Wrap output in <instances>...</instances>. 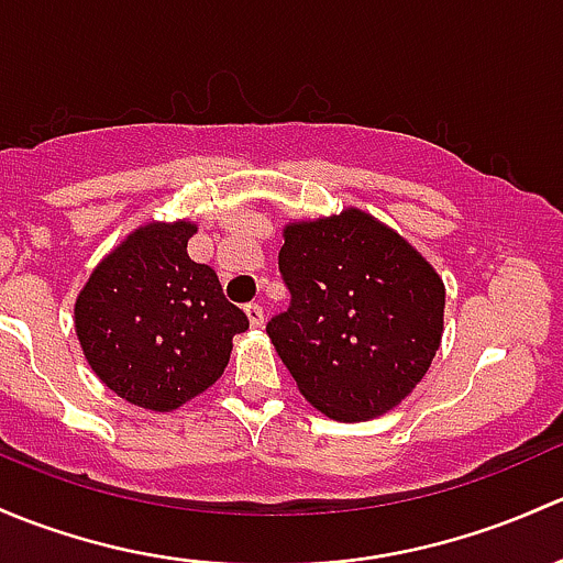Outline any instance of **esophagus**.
Instances as JSON below:
<instances>
[{"mask_svg": "<svg viewBox=\"0 0 563 563\" xmlns=\"http://www.w3.org/2000/svg\"><path fill=\"white\" fill-rule=\"evenodd\" d=\"M243 311H246L249 324H252V328H260V324H263V306L246 303V306H243Z\"/></svg>", "mask_w": 563, "mask_h": 563, "instance_id": "esophagus-1", "label": "esophagus"}]
</instances>
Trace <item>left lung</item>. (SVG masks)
<instances>
[{
	"label": "left lung",
	"instance_id": "8db88e82",
	"mask_svg": "<svg viewBox=\"0 0 563 563\" xmlns=\"http://www.w3.org/2000/svg\"><path fill=\"white\" fill-rule=\"evenodd\" d=\"M289 309L268 335L300 396L363 422L404 401L444 333V282L407 239L361 208L282 230Z\"/></svg>",
	"mask_w": 563,
	"mask_h": 563
}]
</instances>
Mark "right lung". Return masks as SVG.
Masks as SVG:
<instances>
[{
  "label": "right lung",
  "instance_id": "right-lung-1",
  "mask_svg": "<svg viewBox=\"0 0 563 563\" xmlns=\"http://www.w3.org/2000/svg\"><path fill=\"white\" fill-rule=\"evenodd\" d=\"M189 219L146 222L91 271L75 298V335L102 385L132 407L173 411L224 374L249 328L217 274L195 263Z\"/></svg>",
  "mask_w": 563,
  "mask_h": 563
}]
</instances>
